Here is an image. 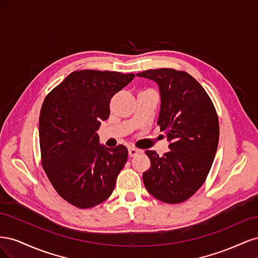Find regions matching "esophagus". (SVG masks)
Returning a JSON list of instances; mask_svg holds the SVG:
<instances>
[{
    "label": "esophagus",
    "instance_id": "esophagus-1",
    "mask_svg": "<svg viewBox=\"0 0 258 258\" xmlns=\"http://www.w3.org/2000/svg\"><path fill=\"white\" fill-rule=\"evenodd\" d=\"M128 152H129V156L130 157H135L136 155H138L139 154V150H137V148H135V147H129V150H128Z\"/></svg>",
    "mask_w": 258,
    "mask_h": 258
}]
</instances>
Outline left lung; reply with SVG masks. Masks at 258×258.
Instances as JSON below:
<instances>
[{
  "label": "left lung",
  "mask_w": 258,
  "mask_h": 258,
  "mask_svg": "<svg viewBox=\"0 0 258 258\" xmlns=\"http://www.w3.org/2000/svg\"><path fill=\"white\" fill-rule=\"evenodd\" d=\"M137 76L154 81L160 93L157 123L170 151L161 157L146 151L151 168L143 173L145 188L167 204L188 199L204 184L215 157L220 127L214 105L204 87L183 71L147 70Z\"/></svg>",
  "instance_id": "obj_1"
}]
</instances>
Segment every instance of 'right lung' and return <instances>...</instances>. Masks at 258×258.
<instances>
[{"mask_svg": "<svg viewBox=\"0 0 258 258\" xmlns=\"http://www.w3.org/2000/svg\"><path fill=\"white\" fill-rule=\"evenodd\" d=\"M134 77L132 73L76 71L45 98L38 121L43 168L69 204L92 208L113 192L128 150L100 144L97 131L110 116L111 98Z\"/></svg>", "mask_w": 258, "mask_h": 258, "instance_id": "1", "label": "right lung"}]
</instances>
